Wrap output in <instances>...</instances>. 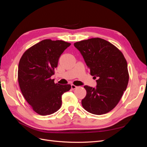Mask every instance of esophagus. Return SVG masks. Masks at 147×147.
Instances as JSON below:
<instances>
[{
	"instance_id": "esophagus-1",
	"label": "esophagus",
	"mask_w": 147,
	"mask_h": 147,
	"mask_svg": "<svg viewBox=\"0 0 147 147\" xmlns=\"http://www.w3.org/2000/svg\"><path fill=\"white\" fill-rule=\"evenodd\" d=\"M77 88V86L74 85V84H72V85H71V88H72V90H75V89H76Z\"/></svg>"
}]
</instances>
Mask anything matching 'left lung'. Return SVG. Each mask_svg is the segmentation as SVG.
Segmentation results:
<instances>
[{
    "label": "left lung",
    "instance_id": "obj_1",
    "mask_svg": "<svg viewBox=\"0 0 147 147\" xmlns=\"http://www.w3.org/2000/svg\"><path fill=\"white\" fill-rule=\"evenodd\" d=\"M81 53L92 76L98 78L96 88L84 86L83 107L94 115L113 110L126 91L129 82L127 61L122 52L109 42L92 38L74 43Z\"/></svg>",
    "mask_w": 147,
    "mask_h": 147
}]
</instances>
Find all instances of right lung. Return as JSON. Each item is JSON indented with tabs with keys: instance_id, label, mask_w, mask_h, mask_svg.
<instances>
[{
	"instance_id": "add662e5",
	"label": "right lung",
	"mask_w": 147,
	"mask_h": 147,
	"mask_svg": "<svg viewBox=\"0 0 147 147\" xmlns=\"http://www.w3.org/2000/svg\"><path fill=\"white\" fill-rule=\"evenodd\" d=\"M70 43L63 40H42L26 50L18 65V80L25 99L35 112L45 116L57 112L62 95L70 84L55 83V74L61 54Z\"/></svg>"
}]
</instances>
